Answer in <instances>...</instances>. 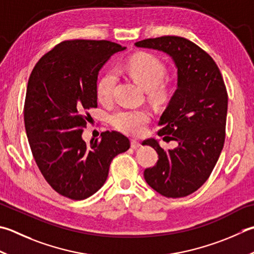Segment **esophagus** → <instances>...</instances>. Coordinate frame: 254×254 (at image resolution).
Returning a JSON list of instances; mask_svg holds the SVG:
<instances>
[{
    "label": "esophagus",
    "mask_w": 254,
    "mask_h": 254,
    "mask_svg": "<svg viewBox=\"0 0 254 254\" xmlns=\"http://www.w3.org/2000/svg\"><path fill=\"white\" fill-rule=\"evenodd\" d=\"M140 146H141V143L140 142H137L135 140H132L131 141V147L134 148V150H136V148H138Z\"/></svg>",
    "instance_id": "1"
}]
</instances>
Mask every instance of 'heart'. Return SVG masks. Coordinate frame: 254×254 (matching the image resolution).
<instances>
[{"mask_svg":"<svg viewBox=\"0 0 254 254\" xmlns=\"http://www.w3.org/2000/svg\"><path fill=\"white\" fill-rule=\"evenodd\" d=\"M131 78L156 99L165 97V89L161 83L165 78L166 69L160 59L150 54H141L130 59L124 67ZM117 84V73L109 71L103 74L97 84L99 101L109 102L113 97ZM150 121V113L145 110L118 111L111 116L113 127L128 135H142Z\"/></svg>","mask_w":254,"mask_h":254,"instance_id":"heart-1","label":"heart"}]
</instances>
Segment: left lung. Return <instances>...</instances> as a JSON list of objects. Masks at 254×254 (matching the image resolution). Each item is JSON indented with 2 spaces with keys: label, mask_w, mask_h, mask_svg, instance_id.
<instances>
[{
  "label": "left lung",
  "mask_w": 254,
  "mask_h": 254,
  "mask_svg": "<svg viewBox=\"0 0 254 254\" xmlns=\"http://www.w3.org/2000/svg\"><path fill=\"white\" fill-rule=\"evenodd\" d=\"M134 45L168 55L177 70L176 90L158 121V135L176 141L177 147L164 151L155 138L144 141L158 154L144 178L163 196H188L210 176L225 143L228 94L221 72L209 55L185 38L163 36Z\"/></svg>",
  "instance_id": "left-lung-1"
}]
</instances>
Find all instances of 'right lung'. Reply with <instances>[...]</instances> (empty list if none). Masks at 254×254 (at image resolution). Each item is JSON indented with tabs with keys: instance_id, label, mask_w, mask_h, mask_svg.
<instances>
[{
	"instance_id": "add662e5",
	"label": "right lung",
	"mask_w": 254,
	"mask_h": 254,
	"mask_svg": "<svg viewBox=\"0 0 254 254\" xmlns=\"http://www.w3.org/2000/svg\"><path fill=\"white\" fill-rule=\"evenodd\" d=\"M127 47L108 41L63 42L39 59L29 76L24 123L29 146L45 180L61 195L81 200L106 183L118 154L130 148L119 132L82 138L97 108L98 74L114 54Z\"/></svg>"
}]
</instances>
